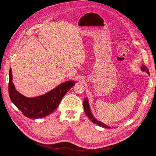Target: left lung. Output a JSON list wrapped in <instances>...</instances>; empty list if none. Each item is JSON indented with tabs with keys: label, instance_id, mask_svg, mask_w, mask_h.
Wrapping results in <instances>:
<instances>
[{
	"label": "left lung",
	"instance_id": "obj_1",
	"mask_svg": "<svg viewBox=\"0 0 156 156\" xmlns=\"http://www.w3.org/2000/svg\"><path fill=\"white\" fill-rule=\"evenodd\" d=\"M141 70L144 72H146L148 73L149 74V72L148 70V69L146 67V66H145L144 65H142V67H141ZM83 106H84V111L85 113L87 115V116L89 117V119L94 124H97L99 126L101 127H103V128H110V127L108 126L107 125L102 123L100 121H98V120H96V119L93 116L92 113L91 112V110L90 108V105H89V102H88V99L87 98H85L84 100V102H83Z\"/></svg>",
	"mask_w": 156,
	"mask_h": 156
}]
</instances>
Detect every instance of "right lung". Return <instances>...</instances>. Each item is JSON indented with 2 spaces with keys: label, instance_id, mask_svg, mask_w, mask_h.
Masks as SVG:
<instances>
[{
  "label": "right lung",
  "instance_id": "add662e5",
  "mask_svg": "<svg viewBox=\"0 0 156 156\" xmlns=\"http://www.w3.org/2000/svg\"><path fill=\"white\" fill-rule=\"evenodd\" d=\"M11 69L9 70V94L11 101L25 116L31 119L46 117L55 110L62 98L75 85L69 80L58 86L46 94L35 98H27L18 92L12 83Z\"/></svg>",
  "mask_w": 156,
  "mask_h": 156
}]
</instances>
